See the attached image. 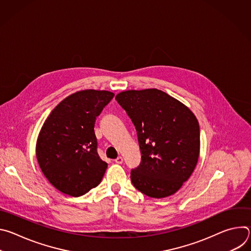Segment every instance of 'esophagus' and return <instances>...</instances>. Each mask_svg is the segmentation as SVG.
I'll return each instance as SVG.
<instances>
[{
	"instance_id": "1",
	"label": "esophagus",
	"mask_w": 251,
	"mask_h": 251,
	"mask_svg": "<svg viewBox=\"0 0 251 251\" xmlns=\"http://www.w3.org/2000/svg\"><path fill=\"white\" fill-rule=\"evenodd\" d=\"M115 163H116V164H122V163H123V158H122L121 156L117 157V158L115 159Z\"/></svg>"
}]
</instances>
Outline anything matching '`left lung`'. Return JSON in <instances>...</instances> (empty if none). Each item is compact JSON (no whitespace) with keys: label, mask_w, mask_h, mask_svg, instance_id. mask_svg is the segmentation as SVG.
Returning <instances> with one entry per match:
<instances>
[{"label":"left lung","mask_w":251,"mask_h":251,"mask_svg":"<svg viewBox=\"0 0 251 251\" xmlns=\"http://www.w3.org/2000/svg\"><path fill=\"white\" fill-rule=\"evenodd\" d=\"M137 130L142 161L131 181L144 195H174L193 174L200 156V126L181 101L156 89L126 90L116 95Z\"/></svg>","instance_id":"obj_1"}]
</instances>
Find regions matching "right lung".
Listing matches in <instances>:
<instances>
[{"label":"right lung","mask_w":251,"mask_h":251,"mask_svg":"<svg viewBox=\"0 0 251 251\" xmlns=\"http://www.w3.org/2000/svg\"><path fill=\"white\" fill-rule=\"evenodd\" d=\"M113 96L107 90L77 91L58 103L46 119L35 155L43 174L59 192L80 197L100 184L107 163L96 151L94 124Z\"/></svg>","instance_id":"1"}]
</instances>
